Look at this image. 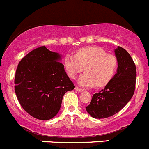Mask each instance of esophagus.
Returning <instances> with one entry per match:
<instances>
[{
	"instance_id": "obj_1",
	"label": "esophagus",
	"mask_w": 149,
	"mask_h": 149,
	"mask_svg": "<svg viewBox=\"0 0 149 149\" xmlns=\"http://www.w3.org/2000/svg\"><path fill=\"white\" fill-rule=\"evenodd\" d=\"M75 90H76V91H78V92H82V91H84L83 89H81V88H79V87H76V88H75Z\"/></svg>"
}]
</instances>
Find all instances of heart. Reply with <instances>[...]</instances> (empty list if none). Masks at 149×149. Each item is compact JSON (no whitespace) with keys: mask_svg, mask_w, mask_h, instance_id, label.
<instances>
[{"mask_svg":"<svg viewBox=\"0 0 149 149\" xmlns=\"http://www.w3.org/2000/svg\"><path fill=\"white\" fill-rule=\"evenodd\" d=\"M65 66L70 79H75L84 69L86 73L79 76L78 84L84 88L96 85L104 86L113 78L117 68L118 60L108 55L99 47H86L79 49L76 55L68 54L65 58Z\"/></svg>","mask_w":149,"mask_h":149,"instance_id":"heart-1","label":"heart"}]
</instances>
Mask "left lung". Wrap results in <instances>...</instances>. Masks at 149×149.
Here are the masks:
<instances>
[{
	"label": "left lung",
	"instance_id": "8db88e82",
	"mask_svg": "<svg viewBox=\"0 0 149 149\" xmlns=\"http://www.w3.org/2000/svg\"><path fill=\"white\" fill-rule=\"evenodd\" d=\"M117 73L104 88L93 95L87 112L97 119L109 118L120 111L134 94L136 68L130 54L121 47L115 49Z\"/></svg>",
	"mask_w": 149,
	"mask_h": 149
}]
</instances>
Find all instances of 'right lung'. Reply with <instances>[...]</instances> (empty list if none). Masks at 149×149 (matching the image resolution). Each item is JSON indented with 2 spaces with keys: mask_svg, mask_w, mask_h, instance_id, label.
I'll list each match as a JSON object with an SVG mask.
<instances>
[{
  "mask_svg": "<svg viewBox=\"0 0 149 149\" xmlns=\"http://www.w3.org/2000/svg\"><path fill=\"white\" fill-rule=\"evenodd\" d=\"M61 60L59 53L42 46L29 52L18 65L15 92L21 106L34 118H54L64 94L75 88Z\"/></svg>",
  "mask_w": 149,
  "mask_h": 149,
  "instance_id": "right-lung-1",
  "label": "right lung"
}]
</instances>
